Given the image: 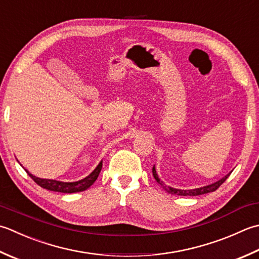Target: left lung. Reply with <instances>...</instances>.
Instances as JSON below:
<instances>
[{
  "mask_svg": "<svg viewBox=\"0 0 259 259\" xmlns=\"http://www.w3.org/2000/svg\"><path fill=\"white\" fill-rule=\"evenodd\" d=\"M153 175L155 177V180L157 181V183L163 186L164 189L167 192H168L169 194H175V195H181V196H195V195H201V194L210 193V192H214L218 189V187H219L228 179V176L230 175V173L228 174V175H226L225 177H222L221 180L215 182V183H213V184L206 185V186H203V187H199V189H194V190H179V189H173V187H170V186L164 185L163 181L159 180L158 175H157V173H156L155 166L153 167Z\"/></svg>",
  "mask_w": 259,
  "mask_h": 259,
  "instance_id": "left-lung-1",
  "label": "left lung"
}]
</instances>
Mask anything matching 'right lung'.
<instances>
[{
    "instance_id": "add662e5",
    "label": "right lung",
    "mask_w": 259,
    "mask_h": 259,
    "mask_svg": "<svg viewBox=\"0 0 259 259\" xmlns=\"http://www.w3.org/2000/svg\"><path fill=\"white\" fill-rule=\"evenodd\" d=\"M101 169H102V161H100V164L96 166V168L89 176H86L85 179L77 182H60L56 180L39 179V177H35L32 174H30L27 169L25 170H27L29 176L31 177L35 183L39 186H41L42 189L54 192H60V193H76V192H82L88 190L96 181V179H98Z\"/></svg>"
}]
</instances>
